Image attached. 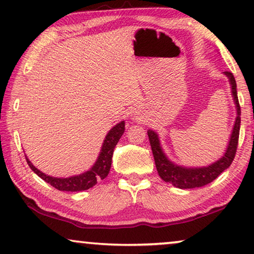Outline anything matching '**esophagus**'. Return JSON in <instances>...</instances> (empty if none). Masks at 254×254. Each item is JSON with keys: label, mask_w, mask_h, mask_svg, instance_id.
<instances>
[{"label": "esophagus", "mask_w": 254, "mask_h": 254, "mask_svg": "<svg viewBox=\"0 0 254 254\" xmlns=\"http://www.w3.org/2000/svg\"><path fill=\"white\" fill-rule=\"evenodd\" d=\"M132 119L137 121V122H141V121H144L145 115L144 113H142V110L140 108H134L132 110Z\"/></svg>", "instance_id": "1"}]
</instances>
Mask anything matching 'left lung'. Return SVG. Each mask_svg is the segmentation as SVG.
I'll use <instances>...</instances> for the list:
<instances>
[{
  "mask_svg": "<svg viewBox=\"0 0 254 254\" xmlns=\"http://www.w3.org/2000/svg\"><path fill=\"white\" fill-rule=\"evenodd\" d=\"M228 77L231 87V95L234 98V102L236 105V120L231 131L229 142H228L227 149L223 156L217 161L210 163L206 167H184L180 164L170 161L166 153H164L161 142H160L159 134L155 131L148 130L147 134L151 142V147L154 156V161L158 170L159 176L167 183H171L175 188L178 189H194L200 188L203 185L210 183L219 175L223 173L224 170L230 167L231 162L235 158L236 149L238 145L239 128H241V107H239L238 96H237V86H236V80L234 74L226 71L223 72Z\"/></svg>",
  "mask_w": 254,
  "mask_h": 254,
  "instance_id": "left-lung-1",
  "label": "left lung"
}]
</instances>
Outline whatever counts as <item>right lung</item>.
I'll return each instance as SVG.
<instances>
[{"label":"right lung","instance_id":"obj_1","mask_svg":"<svg viewBox=\"0 0 254 254\" xmlns=\"http://www.w3.org/2000/svg\"><path fill=\"white\" fill-rule=\"evenodd\" d=\"M124 130H126V122H124V121L117 123L115 127L110 128V131L106 135L105 140H103L101 151L99 153V156L98 159H96L95 163L93 164L92 168H90L87 171H84V173H81L79 175H74V176L65 178L49 176V175H46L45 173L39 170L38 168H35L33 166V163L27 159V156H26V161L31 169L33 170L39 177L51 184L52 187L57 189V190L67 192L88 190V189L94 187L100 180H105V178L108 176L110 167H112L114 148H115L120 138L122 137V134L124 133Z\"/></svg>","mask_w":254,"mask_h":254}]
</instances>
